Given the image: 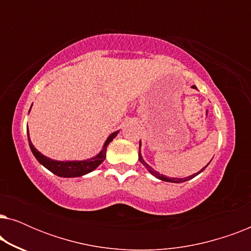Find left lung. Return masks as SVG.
<instances>
[{
	"instance_id": "1",
	"label": "left lung",
	"mask_w": 251,
	"mask_h": 251,
	"mask_svg": "<svg viewBox=\"0 0 251 251\" xmlns=\"http://www.w3.org/2000/svg\"><path fill=\"white\" fill-rule=\"evenodd\" d=\"M192 88H193V89H197V87H195V85H193V87H192ZM140 146H142V143H140V142H139V154H138L139 161H140V162H142V163L144 164V166H145V168H146V169H147V170H149V171H150V173H151V174H152L154 177H156V178H157V179H160V180H163V181H169V183H184V181H186V180H190V179H192V178H194L195 176H198V175H199V174H201V173H202V171H203V170L205 169V168H207V167H208V164H209V163H208V164H207V166H205V167H203V168H202V169H201L200 171H199V173H197V174H193V175H192V176H188V177H185V178H174V177H173V178H169V177L164 176V175H162V174L157 173V171H155V170H154L152 167H151V166H149V164H147V163L145 162V160H144V159H143L142 154H140Z\"/></svg>"
}]
</instances>
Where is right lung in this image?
I'll use <instances>...</instances> for the list:
<instances>
[{
    "instance_id": "right-lung-1",
    "label": "right lung",
    "mask_w": 251,
    "mask_h": 251,
    "mask_svg": "<svg viewBox=\"0 0 251 251\" xmlns=\"http://www.w3.org/2000/svg\"><path fill=\"white\" fill-rule=\"evenodd\" d=\"M32 108V106H30ZM30 112V109H29ZM28 112V113H29ZM119 130L118 131L111 133L106 139V142L104 143V146L100 152H99L97 155L94 157H90V159L87 160H75V161H58V160H52L50 157H48L46 155H43L42 153H40L35 147H34L33 143L30 142V137H29V132L27 130V136H28V143H29V147L32 153L34 154V156L36 157V160L42 164L43 167H46L48 170H50L51 173L57 175L59 177H64V178H73V177H81L84 176L91 171H94L96 168H97L99 164L104 162V160L106 159V150H107L108 144L112 142L113 139L118 136Z\"/></svg>"
}]
</instances>
